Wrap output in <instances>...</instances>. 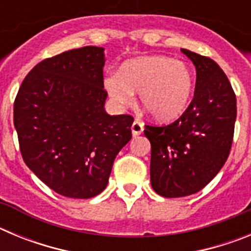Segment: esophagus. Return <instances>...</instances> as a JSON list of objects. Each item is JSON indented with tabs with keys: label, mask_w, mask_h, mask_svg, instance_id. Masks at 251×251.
I'll use <instances>...</instances> for the list:
<instances>
[{
	"label": "esophagus",
	"mask_w": 251,
	"mask_h": 251,
	"mask_svg": "<svg viewBox=\"0 0 251 251\" xmlns=\"http://www.w3.org/2000/svg\"><path fill=\"white\" fill-rule=\"evenodd\" d=\"M143 128H145V124L142 123L141 121H138V119H136L132 124V134L134 137L139 136V134L143 132Z\"/></svg>",
	"instance_id": "1"
}]
</instances>
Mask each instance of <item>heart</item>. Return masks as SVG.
<instances>
[{"label": "heart", "mask_w": 251, "mask_h": 251, "mask_svg": "<svg viewBox=\"0 0 251 251\" xmlns=\"http://www.w3.org/2000/svg\"><path fill=\"white\" fill-rule=\"evenodd\" d=\"M104 86L119 106L128 105L133 92H138L141 105L153 118L166 121L186 109L194 90V75L182 61L167 56H142L126 61L118 74L108 75Z\"/></svg>", "instance_id": "heart-1"}]
</instances>
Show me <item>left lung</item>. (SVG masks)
<instances>
[{
  "label": "left lung",
  "instance_id": "8db88e82",
  "mask_svg": "<svg viewBox=\"0 0 251 251\" xmlns=\"http://www.w3.org/2000/svg\"><path fill=\"white\" fill-rule=\"evenodd\" d=\"M181 51L196 68L194 98L178 119L145 129L151 142V185L163 197L196 194L219 174L236 121V97L223 69L210 57Z\"/></svg>",
  "mask_w": 251,
  "mask_h": 251
}]
</instances>
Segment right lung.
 Returning <instances> with one entry per match:
<instances>
[{
  "mask_svg": "<svg viewBox=\"0 0 251 251\" xmlns=\"http://www.w3.org/2000/svg\"><path fill=\"white\" fill-rule=\"evenodd\" d=\"M103 51L84 46L43 60L26 75L13 103L26 166L70 199L100 194L115 157L132 138V115L104 110Z\"/></svg>",
  "mask_w": 251,
  "mask_h": 251,
  "instance_id": "right-lung-1",
  "label": "right lung"
}]
</instances>
